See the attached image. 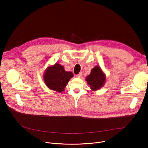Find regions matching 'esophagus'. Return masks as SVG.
I'll list each match as a JSON object with an SVG mask.
<instances>
[{"label": "esophagus", "instance_id": "34e87169", "mask_svg": "<svg viewBox=\"0 0 148 148\" xmlns=\"http://www.w3.org/2000/svg\"><path fill=\"white\" fill-rule=\"evenodd\" d=\"M82 76V73H79L78 74L76 75V77L77 78H81Z\"/></svg>", "mask_w": 148, "mask_h": 148}]
</instances>
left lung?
Here are the masks:
<instances>
[{"label": "left lung", "instance_id": "left-lung-1", "mask_svg": "<svg viewBox=\"0 0 148 148\" xmlns=\"http://www.w3.org/2000/svg\"><path fill=\"white\" fill-rule=\"evenodd\" d=\"M86 80L92 91H97L102 87L106 81V76L99 66L94 67Z\"/></svg>", "mask_w": 148, "mask_h": 148}]
</instances>
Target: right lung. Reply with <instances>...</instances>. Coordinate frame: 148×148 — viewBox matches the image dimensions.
Listing matches in <instances>:
<instances>
[{
    "mask_svg": "<svg viewBox=\"0 0 148 148\" xmlns=\"http://www.w3.org/2000/svg\"><path fill=\"white\" fill-rule=\"evenodd\" d=\"M73 76L72 72L65 71L64 67L58 63L49 67L43 75L47 87L58 92L64 91L67 84Z\"/></svg>",
    "mask_w": 148,
    "mask_h": 148,
    "instance_id": "1",
    "label": "right lung"
}]
</instances>
